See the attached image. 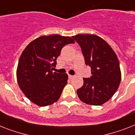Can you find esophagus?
<instances>
[{
    "instance_id": "34e87169",
    "label": "esophagus",
    "mask_w": 135,
    "mask_h": 135,
    "mask_svg": "<svg viewBox=\"0 0 135 135\" xmlns=\"http://www.w3.org/2000/svg\"><path fill=\"white\" fill-rule=\"evenodd\" d=\"M68 77H69V79H72V78L74 77V76H73V75H70V74H69Z\"/></svg>"
}]
</instances>
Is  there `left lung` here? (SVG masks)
I'll return each instance as SVG.
<instances>
[{
    "instance_id": "obj_1",
    "label": "left lung",
    "mask_w": 135,
    "mask_h": 135,
    "mask_svg": "<svg viewBox=\"0 0 135 135\" xmlns=\"http://www.w3.org/2000/svg\"><path fill=\"white\" fill-rule=\"evenodd\" d=\"M72 38L81 46L90 78H83V85L76 92L81 101L101 105L117 92L121 79L117 56L106 41L94 34H77Z\"/></svg>"
}]
</instances>
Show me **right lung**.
<instances>
[{
  "label": "right lung",
  "instance_id": "add662e5",
  "mask_svg": "<svg viewBox=\"0 0 135 135\" xmlns=\"http://www.w3.org/2000/svg\"><path fill=\"white\" fill-rule=\"evenodd\" d=\"M69 43H74L70 36H41L30 42L22 52L16 70L18 83L36 105L47 106L59 99L68 76L52 70L61 49Z\"/></svg>",
  "mask_w": 135,
  "mask_h": 135
}]
</instances>
